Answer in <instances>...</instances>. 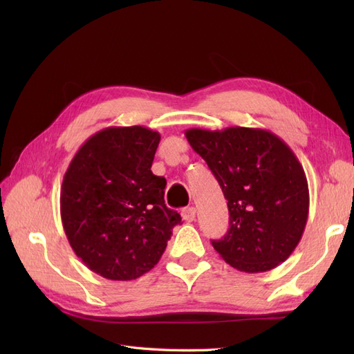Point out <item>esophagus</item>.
Here are the masks:
<instances>
[{"label":"esophagus","instance_id":"1","mask_svg":"<svg viewBox=\"0 0 354 354\" xmlns=\"http://www.w3.org/2000/svg\"><path fill=\"white\" fill-rule=\"evenodd\" d=\"M181 217H183V220L187 221V223L194 221L196 218V209H195V207L185 208L183 211H181Z\"/></svg>","mask_w":354,"mask_h":354}]
</instances>
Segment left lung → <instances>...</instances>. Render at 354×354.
Masks as SVG:
<instances>
[{
  "label": "left lung",
  "mask_w": 354,
  "mask_h": 354,
  "mask_svg": "<svg viewBox=\"0 0 354 354\" xmlns=\"http://www.w3.org/2000/svg\"><path fill=\"white\" fill-rule=\"evenodd\" d=\"M185 134L227 199L229 230L212 241L214 250L245 273L283 263L301 241L310 203L306 173L291 147L261 128H189Z\"/></svg>",
  "instance_id": "1"
}]
</instances>
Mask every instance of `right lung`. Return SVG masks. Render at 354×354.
Instances as JSON below:
<instances>
[{
	"label": "right lung",
	"mask_w": 354,
	"mask_h": 354,
	"mask_svg": "<svg viewBox=\"0 0 354 354\" xmlns=\"http://www.w3.org/2000/svg\"><path fill=\"white\" fill-rule=\"evenodd\" d=\"M160 140L146 127H108L85 142L63 177L60 216L78 259L111 281H133L162 257L180 214L151 167Z\"/></svg>",
	"instance_id": "1"
}]
</instances>
